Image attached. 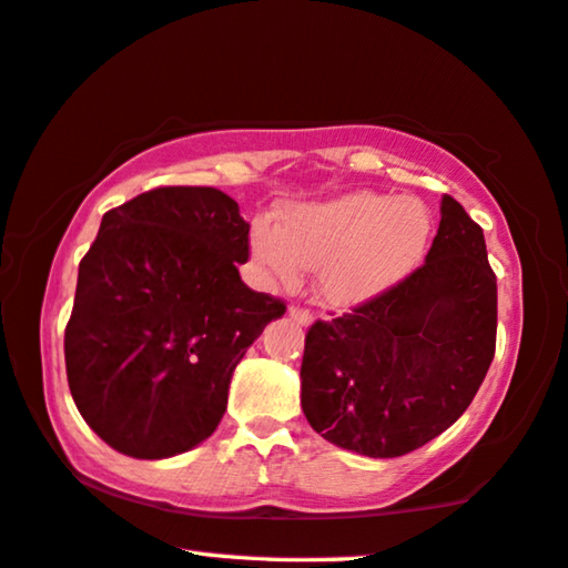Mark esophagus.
<instances>
[{"instance_id": "obj_1", "label": "esophagus", "mask_w": 568, "mask_h": 568, "mask_svg": "<svg viewBox=\"0 0 568 568\" xmlns=\"http://www.w3.org/2000/svg\"><path fill=\"white\" fill-rule=\"evenodd\" d=\"M287 316H291L295 323H301V326H311L313 323V316L305 308H298V305H291L287 308Z\"/></svg>"}]
</instances>
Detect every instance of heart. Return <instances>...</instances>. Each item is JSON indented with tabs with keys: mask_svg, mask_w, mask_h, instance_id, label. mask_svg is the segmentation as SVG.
Returning <instances> with one entry per match:
<instances>
[{
	"mask_svg": "<svg viewBox=\"0 0 568 568\" xmlns=\"http://www.w3.org/2000/svg\"><path fill=\"white\" fill-rule=\"evenodd\" d=\"M435 214L412 194L348 192L326 202L291 204L277 227L250 230V257L267 281L295 285L316 270V295L338 311L372 303L425 263Z\"/></svg>",
	"mask_w": 568,
	"mask_h": 568,
	"instance_id": "obj_1",
	"label": "heart"
}]
</instances>
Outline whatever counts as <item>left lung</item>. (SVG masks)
<instances>
[{"label": "left lung", "mask_w": 568, "mask_h": 568, "mask_svg": "<svg viewBox=\"0 0 568 568\" xmlns=\"http://www.w3.org/2000/svg\"><path fill=\"white\" fill-rule=\"evenodd\" d=\"M417 273L305 336L301 407L328 443L366 457L427 445L470 407L488 374L498 285L483 230L443 196Z\"/></svg>", "instance_id": "1"}]
</instances>
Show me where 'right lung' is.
<instances>
[{"label": "right lung", "instance_id": "obj_1", "mask_svg": "<svg viewBox=\"0 0 568 568\" xmlns=\"http://www.w3.org/2000/svg\"><path fill=\"white\" fill-rule=\"evenodd\" d=\"M250 224L214 186H161L103 214L65 328L88 427L136 460L202 445L235 366L285 305L242 283Z\"/></svg>", "mask_w": 568, "mask_h": 568}]
</instances>
